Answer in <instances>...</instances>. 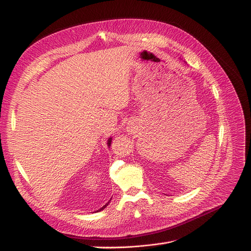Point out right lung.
I'll return each instance as SVG.
<instances>
[{
	"mask_svg": "<svg viewBox=\"0 0 251 251\" xmlns=\"http://www.w3.org/2000/svg\"><path fill=\"white\" fill-rule=\"evenodd\" d=\"M111 142H112V137H110V138H108V141H107V145H108V147L110 148V146H111ZM112 199V198H111ZM111 199H110L109 200V202H107L102 208H100L99 210H97V211L96 212H100V211H102V210H104L108 205H109V203H110V201H111Z\"/></svg>",
	"mask_w": 251,
	"mask_h": 251,
	"instance_id": "add662e5",
	"label": "right lung"
}]
</instances>
